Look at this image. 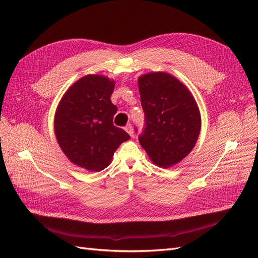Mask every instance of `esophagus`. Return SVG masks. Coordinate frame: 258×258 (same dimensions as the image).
<instances>
[{"label":"esophagus","instance_id":"34e87169","mask_svg":"<svg viewBox=\"0 0 258 258\" xmlns=\"http://www.w3.org/2000/svg\"><path fill=\"white\" fill-rule=\"evenodd\" d=\"M124 130H126V131L128 132L130 137H134V128H132V126H131L130 123H129V124H127L126 128H124Z\"/></svg>","mask_w":258,"mask_h":258}]
</instances>
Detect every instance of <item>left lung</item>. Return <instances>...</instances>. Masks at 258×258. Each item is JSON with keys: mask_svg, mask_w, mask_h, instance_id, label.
<instances>
[{"mask_svg": "<svg viewBox=\"0 0 258 258\" xmlns=\"http://www.w3.org/2000/svg\"><path fill=\"white\" fill-rule=\"evenodd\" d=\"M138 84L145 115L139 142L155 165L172 167L196 145L201 129L198 105L186 86L171 74L147 73Z\"/></svg>", "mask_w": 258, "mask_h": 258, "instance_id": "obj_1", "label": "left lung"}]
</instances>
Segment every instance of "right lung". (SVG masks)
Wrapping results in <instances>:
<instances>
[{
	"label": "right lung",
	"instance_id": "obj_1",
	"mask_svg": "<svg viewBox=\"0 0 258 258\" xmlns=\"http://www.w3.org/2000/svg\"><path fill=\"white\" fill-rule=\"evenodd\" d=\"M114 87L115 82L106 76L86 75L67 90L54 115V134L62 152L88 171L106 168L118 146L130 139L113 123Z\"/></svg>",
	"mask_w": 258,
	"mask_h": 258
}]
</instances>
